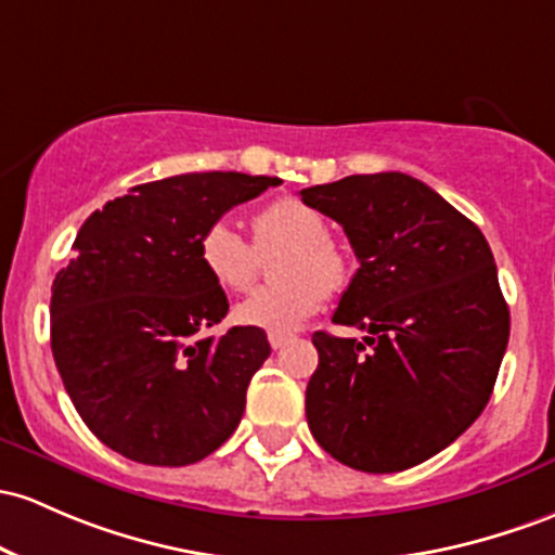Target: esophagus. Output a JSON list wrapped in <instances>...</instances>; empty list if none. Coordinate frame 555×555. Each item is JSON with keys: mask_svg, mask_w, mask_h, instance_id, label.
I'll return each mask as SVG.
<instances>
[{"mask_svg": "<svg viewBox=\"0 0 555 555\" xmlns=\"http://www.w3.org/2000/svg\"><path fill=\"white\" fill-rule=\"evenodd\" d=\"M289 339H292L289 334H268V343H271L273 350H282V347L287 345Z\"/></svg>", "mask_w": 555, "mask_h": 555, "instance_id": "34e87169", "label": "esophagus"}]
</instances>
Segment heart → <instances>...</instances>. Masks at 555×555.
I'll list each match as a JSON object with an SVG mask.
<instances>
[{
  "label": "heart",
  "instance_id": "1",
  "mask_svg": "<svg viewBox=\"0 0 555 555\" xmlns=\"http://www.w3.org/2000/svg\"><path fill=\"white\" fill-rule=\"evenodd\" d=\"M276 249H284L273 263L279 284L253 292L234 319L268 334H289L324 306L326 292L347 282V258L328 236L326 218L302 199L279 197L253 216V245L229 221H212L197 240L199 266L223 292H245L260 255Z\"/></svg>",
  "mask_w": 555,
  "mask_h": 555
}]
</instances>
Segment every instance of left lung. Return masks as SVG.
<instances>
[{"label":"left lung","mask_w":555,"mask_h":555,"mask_svg":"<svg viewBox=\"0 0 555 555\" xmlns=\"http://www.w3.org/2000/svg\"><path fill=\"white\" fill-rule=\"evenodd\" d=\"M345 229L361 268L315 332L306 389L315 442L369 474L411 468L477 422L495 387L511 315L485 234L413 176H347L300 192Z\"/></svg>","instance_id":"left-lung-1"}]
</instances>
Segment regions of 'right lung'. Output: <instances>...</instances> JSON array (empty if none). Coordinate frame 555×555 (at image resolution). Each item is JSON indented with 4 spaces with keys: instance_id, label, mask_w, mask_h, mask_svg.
I'll return each instance as SVG.
<instances>
[{
    "instance_id": "right-lung-1",
    "label": "right lung",
    "mask_w": 555,
    "mask_h": 555,
    "mask_svg": "<svg viewBox=\"0 0 555 555\" xmlns=\"http://www.w3.org/2000/svg\"><path fill=\"white\" fill-rule=\"evenodd\" d=\"M276 176L181 173L129 189L78 229L52 284V356L83 424L150 466L197 464L234 435L247 385L271 356L263 328L231 326L197 240Z\"/></svg>"
}]
</instances>
